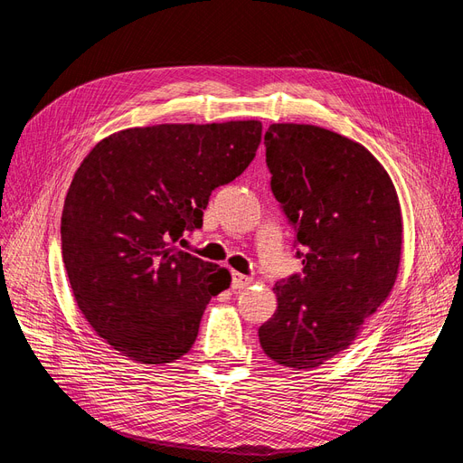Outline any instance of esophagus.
<instances>
[{
	"mask_svg": "<svg viewBox=\"0 0 463 463\" xmlns=\"http://www.w3.org/2000/svg\"><path fill=\"white\" fill-rule=\"evenodd\" d=\"M250 282H253V278L243 276V274H240V272H232V288H233V289H243V288H247Z\"/></svg>",
	"mask_w": 463,
	"mask_h": 463,
	"instance_id": "esophagus-1",
	"label": "esophagus"
}]
</instances>
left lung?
I'll list each match as a JSON object with an SVG mask.
<instances>
[{
  "instance_id": "1",
  "label": "left lung",
  "mask_w": 463,
  "mask_h": 463,
  "mask_svg": "<svg viewBox=\"0 0 463 463\" xmlns=\"http://www.w3.org/2000/svg\"><path fill=\"white\" fill-rule=\"evenodd\" d=\"M264 146L270 189L296 230L303 270L276 284L278 309L259 340L279 365L309 371L344 352L392 291L400 203L384 167L352 138L274 123Z\"/></svg>"
}]
</instances>
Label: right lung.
I'll return each instance as SVG.
<instances>
[{
    "mask_svg": "<svg viewBox=\"0 0 463 463\" xmlns=\"http://www.w3.org/2000/svg\"><path fill=\"white\" fill-rule=\"evenodd\" d=\"M260 133V121L133 128L79 165L61 255L80 313L116 352L164 365L197 340L208 301L232 276L175 243L203 226L213 191L253 162Z\"/></svg>",
    "mask_w": 463,
    "mask_h": 463,
    "instance_id": "1",
    "label": "right lung"
}]
</instances>
